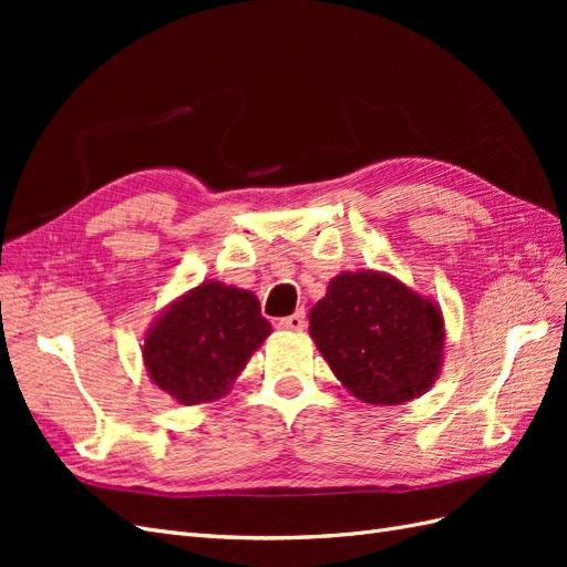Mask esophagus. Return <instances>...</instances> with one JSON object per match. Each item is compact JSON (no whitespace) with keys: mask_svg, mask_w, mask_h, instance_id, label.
<instances>
[{"mask_svg":"<svg viewBox=\"0 0 567 567\" xmlns=\"http://www.w3.org/2000/svg\"><path fill=\"white\" fill-rule=\"evenodd\" d=\"M305 326H307L305 312H296V315H290L279 321V329H284V331H302Z\"/></svg>","mask_w":567,"mask_h":567,"instance_id":"1","label":"esophagus"}]
</instances>
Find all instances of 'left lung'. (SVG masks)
I'll use <instances>...</instances> for the list:
<instances>
[{
  "instance_id": "left-lung-1",
  "label": "left lung",
  "mask_w": 567,
  "mask_h": 567,
  "mask_svg": "<svg viewBox=\"0 0 567 567\" xmlns=\"http://www.w3.org/2000/svg\"><path fill=\"white\" fill-rule=\"evenodd\" d=\"M310 336L336 379L367 404L421 398L444 357L437 302L373 269L331 279L310 310Z\"/></svg>"
}]
</instances>
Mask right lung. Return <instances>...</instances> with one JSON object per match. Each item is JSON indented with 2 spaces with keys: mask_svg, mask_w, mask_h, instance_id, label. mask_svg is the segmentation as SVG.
Instances as JSON below:
<instances>
[{
  "mask_svg": "<svg viewBox=\"0 0 567 567\" xmlns=\"http://www.w3.org/2000/svg\"><path fill=\"white\" fill-rule=\"evenodd\" d=\"M271 333L250 290L203 281L151 323L144 367L153 385L184 406L227 394L252 352Z\"/></svg>",
  "mask_w": 567,
  "mask_h": 567,
  "instance_id": "right-lung-1",
  "label": "right lung"
}]
</instances>
